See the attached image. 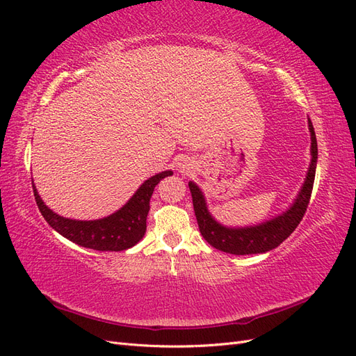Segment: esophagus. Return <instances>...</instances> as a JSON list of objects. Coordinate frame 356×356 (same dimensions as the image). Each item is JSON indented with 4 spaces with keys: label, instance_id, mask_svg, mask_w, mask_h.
Segmentation results:
<instances>
[{
    "label": "esophagus",
    "instance_id": "esophagus-1",
    "mask_svg": "<svg viewBox=\"0 0 356 356\" xmlns=\"http://www.w3.org/2000/svg\"><path fill=\"white\" fill-rule=\"evenodd\" d=\"M177 168H178V170H181V172L187 170V165L184 163V161H178V163H177Z\"/></svg>",
    "mask_w": 356,
    "mask_h": 356
}]
</instances>
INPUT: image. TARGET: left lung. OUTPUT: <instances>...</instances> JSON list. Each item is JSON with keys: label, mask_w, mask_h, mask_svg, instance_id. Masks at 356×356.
Instances as JSON below:
<instances>
[{"label": "left lung", "mask_w": 356, "mask_h": 356, "mask_svg": "<svg viewBox=\"0 0 356 356\" xmlns=\"http://www.w3.org/2000/svg\"><path fill=\"white\" fill-rule=\"evenodd\" d=\"M307 124L310 132V163L303 186L300 187L293 203L272 218L252 225H238V227L224 225L218 220H215L213 215L209 212L207 197H204L200 187L195 181L188 182L199 230L209 245L222 252L234 255L264 254L277 248L296 230L307 209L318 163L316 135L310 118L307 120Z\"/></svg>", "instance_id": "8db88e82"}]
</instances>
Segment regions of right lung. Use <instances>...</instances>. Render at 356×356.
<instances>
[{"label": "right lung", "mask_w": 356, "mask_h": 356, "mask_svg": "<svg viewBox=\"0 0 356 356\" xmlns=\"http://www.w3.org/2000/svg\"><path fill=\"white\" fill-rule=\"evenodd\" d=\"M174 175L172 170H163L145 179L120 209L108 217L99 220H72L53 212L42 202L38 190L32 181L34 196L42 217L63 238L83 248L95 251H124L135 246L144 238L147 230V215L149 211V199L159 182Z\"/></svg>", "instance_id": "add662e5"}]
</instances>
